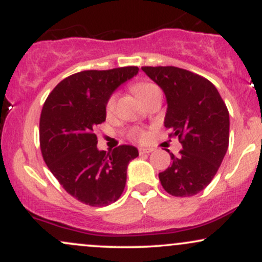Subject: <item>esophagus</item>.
Segmentation results:
<instances>
[{
    "label": "esophagus",
    "instance_id": "1",
    "mask_svg": "<svg viewBox=\"0 0 262 262\" xmlns=\"http://www.w3.org/2000/svg\"><path fill=\"white\" fill-rule=\"evenodd\" d=\"M151 151H152L151 148H139V154L140 155L149 154V152H151Z\"/></svg>",
    "mask_w": 262,
    "mask_h": 262
}]
</instances>
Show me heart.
<instances>
[{"label":"heart","mask_w":262,"mask_h":262,"mask_svg":"<svg viewBox=\"0 0 262 262\" xmlns=\"http://www.w3.org/2000/svg\"><path fill=\"white\" fill-rule=\"evenodd\" d=\"M133 90H134L135 95H137L138 97H139L140 100L144 102L150 95H151L152 92L155 91V90H159V89H158V86L154 85V83L139 82V83H135ZM116 101H117V93L113 92L112 95L108 97V100L106 102V111L108 113L112 112V111L114 110ZM144 137H145V135H144V133L140 130V129H132V130L129 132V138L133 140H143Z\"/></svg>","instance_id":"1"}]
</instances>
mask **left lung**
Segmentation results:
<instances>
[{
	"mask_svg": "<svg viewBox=\"0 0 262 262\" xmlns=\"http://www.w3.org/2000/svg\"><path fill=\"white\" fill-rule=\"evenodd\" d=\"M167 100L165 128L182 144L171 166L159 173L167 193L189 197L209 185L229 145V112L206 77L176 66H143ZM169 151V150H167Z\"/></svg>",
	"mask_w": 262,
	"mask_h": 262,
	"instance_id": "8db88e82",
	"label": "left lung"
}]
</instances>
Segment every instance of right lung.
<instances>
[{"label":"right lung","mask_w":262,"mask_h":262,"mask_svg":"<svg viewBox=\"0 0 262 262\" xmlns=\"http://www.w3.org/2000/svg\"><path fill=\"white\" fill-rule=\"evenodd\" d=\"M137 66L86 70L70 75L49 93L39 121L43 159L69 194L92 207L116 202L127 181L129 161L139 155L132 145L97 149L95 129L106 121V102Z\"/></svg>","instance_id":"1"}]
</instances>
